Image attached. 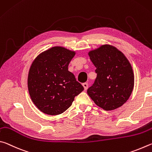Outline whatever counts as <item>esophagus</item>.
I'll return each mask as SVG.
<instances>
[{
    "mask_svg": "<svg viewBox=\"0 0 152 152\" xmlns=\"http://www.w3.org/2000/svg\"><path fill=\"white\" fill-rule=\"evenodd\" d=\"M83 86L84 87V89L87 90V87H88V84H87V83H83Z\"/></svg>",
    "mask_w": 152,
    "mask_h": 152,
    "instance_id": "esophagus-1",
    "label": "esophagus"
}]
</instances>
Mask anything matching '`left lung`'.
Listing matches in <instances>:
<instances>
[{
    "label": "left lung",
    "instance_id": "8db88e82",
    "mask_svg": "<svg viewBox=\"0 0 152 152\" xmlns=\"http://www.w3.org/2000/svg\"><path fill=\"white\" fill-rule=\"evenodd\" d=\"M88 55L97 75L87 94L105 111L121 107L128 100L134 87V73L129 60L116 47L108 44L90 50Z\"/></svg>",
    "mask_w": 152,
    "mask_h": 152
}]
</instances>
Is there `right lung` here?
<instances>
[{"mask_svg": "<svg viewBox=\"0 0 152 152\" xmlns=\"http://www.w3.org/2000/svg\"><path fill=\"white\" fill-rule=\"evenodd\" d=\"M74 50L53 47L37 56L29 69V95L36 107L45 114L57 115L72 105L75 97L83 91L68 66Z\"/></svg>", "mask_w": 152, "mask_h": 152, "instance_id": "obj_1", "label": "right lung"}]
</instances>
